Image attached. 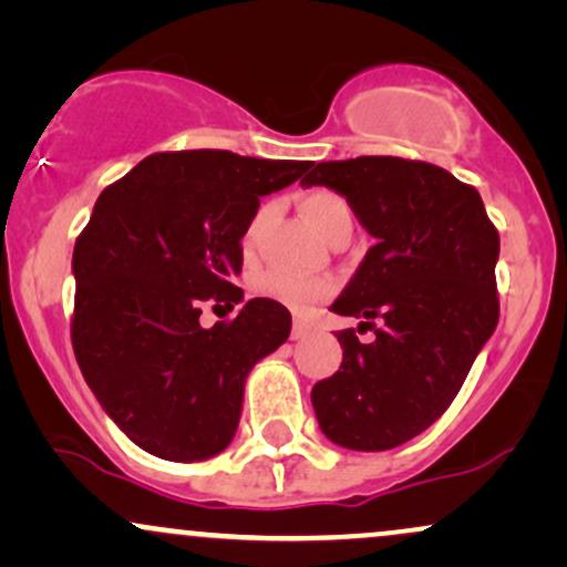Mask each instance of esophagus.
<instances>
[{"mask_svg":"<svg viewBox=\"0 0 567 567\" xmlns=\"http://www.w3.org/2000/svg\"><path fill=\"white\" fill-rule=\"evenodd\" d=\"M309 324H306L303 320H296V322H292V330H290V338H292V341H301V338H306V336H309Z\"/></svg>","mask_w":567,"mask_h":567,"instance_id":"1","label":"esophagus"}]
</instances>
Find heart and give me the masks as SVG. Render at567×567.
Returning <instances> with one entry per match:
<instances>
[{
    "instance_id": "obj_1",
    "label": "heart",
    "mask_w": 567,
    "mask_h": 567,
    "mask_svg": "<svg viewBox=\"0 0 567 567\" xmlns=\"http://www.w3.org/2000/svg\"><path fill=\"white\" fill-rule=\"evenodd\" d=\"M301 210L306 220L322 234L324 239H330L338 231H351L354 229V210H351L349 199L343 194L333 192V188H309L301 197ZM266 210H258L256 218L250 220L245 231V245L252 243L258 226H261ZM252 296L266 298V301H275L285 309L298 311H311L315 306L328 301L336 292V282L328 277H303L296 271L285 269H266L252 275L250 279Z\"/></svg>"
}]
</instances>
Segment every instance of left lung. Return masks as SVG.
<instances>
[{
  "instance_id": "left-lung-1",
  "label": "left lung",
  "mask_w": 567,
  "mask_h": 567,
  "mask_svg": "<svg viewBox=\"0 0 567 567\" xmlns=\"http://www.w3.org/2000/svg\"><path fill=\"white\" fill-rule=\"evenodd\" d=\"M373 234L360 271L333 303L375 333H338L343 362L315 383L317 421L336 445L389 451L445 413L498 322V231L477 188L442 167L357 157L306 167Z\"/></svg>"
}]
</instances>
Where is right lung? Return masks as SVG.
<instances>
[{"instance_id": "add662e5", "label": "right lung", "mask_w": 567, "mask_h": 567, "mask_svg": "<svg viewBox=\"0 0 567 567\" xmlns=\"http://www.w3.org/2000/svg\"><path fill=\"white\" fill-rule=\"evenodd\" d=\"M306 167L226 148L159 152L97 197L71 261V343L97 402L146 453L202 461L224 451L247 373L288 341L290 311L266 298L213 328L199 315L243 301L231 282L239 239L261 197Z\"/></svg>"}]
</instances>
